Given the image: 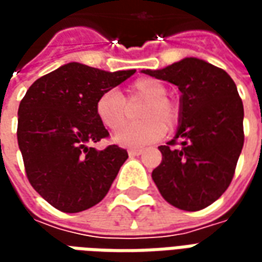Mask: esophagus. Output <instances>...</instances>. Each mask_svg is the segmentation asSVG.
I'll return each instance as SVG.
<instances>
[{"label": "esophagus", "mask_w": 262, "mask_h": 262, "mask_svg": "<svg viewBox=\"0 0 262 262\" xmlns=\"http://www.w3.org/2000/svg\"><path fill=\"white\" fill-rule=\"evenodd\" d=\"M127 153H129V156H140L143 153V148H130Z\"/></svg>", "instance_id": "esophagus-1"}]
</instances>
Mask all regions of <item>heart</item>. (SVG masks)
I'll return each instance as SVG.
<instances>
[{
  "mask_svg": "<svg viewBox=\"0 0 262 262\" xmlns=\"http://www.w3.org/2000/svg\"><path fill=\"white\" fill-rule=\"evenodd\" d=\"M167 86L160 80L142 77L133 81L126 90L128 103L144 101L139 118L143 122L123 127L114 136V142L122 147L136 148L159 140L165 135V127L172 129L180 119V109L167 97ZM98 120L111 130H118L129 118L125 98L116 90L102 92L95 102Z\"/></svg>",
  "mask_w": 262,
  "mask_h": 262,
  "instance_id": "b5f03b06",
  "label": "heart"
}]
</instances>
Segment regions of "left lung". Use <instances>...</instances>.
I'll list each match as a JSON object with an SVG mask.
<instances>
[{
    "mask_svg": "<svg viewBox=\"0 0 262 262\" xmlns=\"http://www.w3.org/2000/svg\"><path fill=\"white\" fill-rule=\"evenodd\" d=\"M143 73L181 91L180 125L174 139L159 147L163 160L151 172L153 181L172 206L201 210L230 185L244 144L236 84L225 70L196 57Z\"/></svg>",
    "mask_w": 262,
    "mask_h": 262,
    "instance_id": "left-lung-1",
    "label": "left lung"
}]
</instances>
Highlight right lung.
<instances>
[{"instance_id": "right-lung-1", "label": "right lung", "mask_w": 262, "mask_h": 262, "mask_svg": "<svg viewBox=\"0 0 262 262\" xmlns=\"http://www.w3.org/2000/svg\"><path fill=\"white\" fill-rule=\"evenodd\" d=\"M135 73L73 61L37 78L26 91L18 109V146L31 185L56 209L82 212L108 193L127 151L115 144L103 150L91 146L109 136L95 102Z\"/></svg>"}]
</instances>
